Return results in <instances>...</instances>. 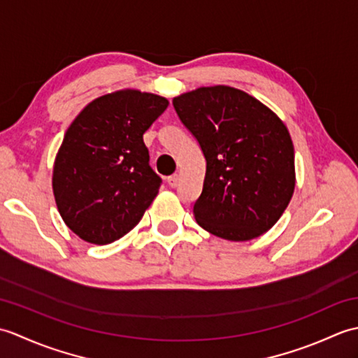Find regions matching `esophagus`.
<instances>
[{"instance_id": "obj_1", "label": "esophagus", "mask_w": 358, "mask_h": 358, "mask_svg": "<svg viewBox=\"0 0 358 358\" xmlns=\"http://www.w3.org/2000/svg\"><path fill=\"white\" fill-rule=\"evenodd\" d=\"M167 185L171 187H177L180 185V175L175 173V175H171V177H167Z\"/></svg>"}]
</instances>
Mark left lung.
I'll return each mask as SVG.
<instances>
[{"label": "left lung", "mask_w": 358, "mask_h": 358, "mask_svg": "<svg viewBox=\"0 0 358 358\" xmlns=\"http://www.w3.org/2000/svg\"><path fill=\"white\" fill-rule=\"evenodd\" d=\"M172 104L206 158L194 217L231 241L260 237L278 222L295 187L294 144L275 113L229 86L199 87Z\"/></svg>", "instance_id": "8db88e82"}]
</instances>
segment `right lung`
<instances>
[{"instance_id": "add662e5", "label": "right lung", "mask_w": 358, "mask_h": 358, "mask_svg": "<svg viewBox=\"0 0 358 358\" xmlns=\"http://www.w3.org/2000/svg\"><path fill=\"white\" fill-rule=\"evenodd\" d=\"M164 96L135 89L95 98L64 134L52 187L72 232L108 245L140 223L162 178L149 166L143 134L166 110Z\"/></svg>"}]
</instances>
